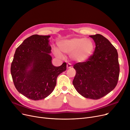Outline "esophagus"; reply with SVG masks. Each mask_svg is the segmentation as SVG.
<instances>
[{
  "mask_svg": "<svg viewBox=\"0 0 130 130\" xmlns=\"http://www.w3.org/2000/svg\"><path fill=\"white\" fill-rule=\"evenodd\" d=\"M67 68H68V69H69V68H72V66L70 63H68L67 64Z\"/></svg>",
  "mask_w": 130,
  "mask_h": 130,
  "instance_id": "esophagus-1",
  "label": "esophagus"
}]
</instances>
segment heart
Returning a JSON list of instances; mask_svg holds the SVG:
<instances>
[{
  "label": "heart",
  "mask_w": 130,
  "mask_h": 130,
  "mask_svg": "<svg viewBox=\"0 0 130 130\" xmlns=\"http://www.w3.org/2000/svg\"><path fill=\"white\" fill-rule=\"evenodd\" d=\"M60 50L62 53L70 55L71 59L77 62H83L89 59L94 51V45L89 38L74 37L64 39L59 43ZM55 54L62 57V54L57 49Z\"/></svg>",
  "instance_id": "obj_1"
}]
</instances>
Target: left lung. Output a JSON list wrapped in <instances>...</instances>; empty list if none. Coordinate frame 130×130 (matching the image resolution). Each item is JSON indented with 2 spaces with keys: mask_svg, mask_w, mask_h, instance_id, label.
Listing matches in <instances>:
<instances>
[{
  "mask_svg": "<svg viewBox=\"0 0 130 130\" xmlns=\"http://www.w3.org/2000/svg\"><path fill=\"white\" fill-rule=\"evenodd\" d=\"M90 37L94 41L95 50L86 62L74 66L76 73L72 83L83 96L97 100L115 89L119 65L117 50L109 41L100 34Z\"/></svg>",
  "mask_w": 130,
  "mask_h": 130,
  "instance_id": "8db88e82",
  "label": "left lung"
}]
</instances>
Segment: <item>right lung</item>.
Masks as SVG:
<instances>
[{"label": "right lung", "mask_w": 130, "mask_h": 130, "mask_svg": "<svg viewBox=\"0 0 130 130\" xmlns=\"http://www.w3.org/2000/svg\"><path fill=\"white\" fill-rule=\"evenodd\" d=\"M50 36L34 35L17 48L11 72L15 88L33 100L45 99L52 92L58 76L66 70V62L59 67L52 63Z\"/></svg>", "instance_id": "1"}]
</instances>
